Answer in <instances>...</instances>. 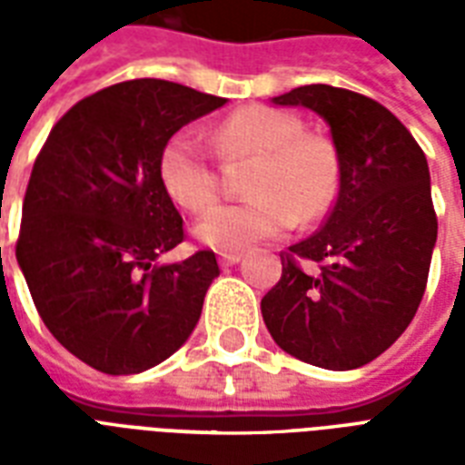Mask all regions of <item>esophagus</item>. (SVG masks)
<instances>
[{
	"instance_id": "34e87169",
	"label": "esophagus",
	"mask_w": 465,
	"mask_h": 465,
	"mask_svg": "<svg viewBox=\"0 0 465 465\" xmlns=\"http://www.w3.org/2000/svg\"><path fill=\"white\" fill-rule=\"evenodd\" d=\"M241 258H243V253H219V262L222 265H236V262H241Z\"/></svg>"
}]
</instances>
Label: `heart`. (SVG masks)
Masks as SVG:
<instances>
[{
  "instance_id": "obj_1",
  "label": "heart",
  "mask_w": 465,
  "mask_h": 465,
  "mask_svg": "<svg viewBox=\"0 0 465 465\" xmlns=\"http://www.w3.org/2000/svg\"><path fill=\"white\" fill-rule=\"evenodd\" d=\"M222 159H253L246 203L217 204L197 219L195 236L207 248L233 253L258 241L290 232L328 212L338 193V159L331 142L304 133L294 113L246 105L212 130ZM159 181L183 210L200 212L214 203L219 173L200 134L178 130L159 152Z\"/></svg>"
}]
</instances>
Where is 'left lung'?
Instances as JSON below:
<instances>
[{
    "label": "left lung",
    "instance_id": "left-lung-1",
    "mask_svg": "<svg viewBox=\"0 0 465 465\" xmlns=\"http://www.w3.org/2000/svg\"><path fill=\"white\" fill-rule=\"evenodd\" d=\"M272 104L304 105L328 123L340 178L325 224L282 253L262 321L297 360L364 367L403 335L425 294L437 243L425 152L389 108L354 91L309 84Z\"/></svg>",
    "mask_w": 465,
    "mask_h": 465
}]
</instances>
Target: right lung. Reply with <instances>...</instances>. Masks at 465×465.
I'll list each match as a JSON object with an SVG mask.
<instances>
[{
    "label": "right lung",
    "instance_id": "1",
    "mask_svg": "<svg viewBox=\"0 0 465 465\" xmlns=\"http://www.w3.org/2000/svg\"><path fill=\"white\" fill-rule=\"evenodd\" d=\"M226 98L163 79L113 84L50 130L24 197L16 261L43 323L104 374H140L178 350L219 275L212 251L156 258L183 241L159 152Z\"/></svg>",
    "mask_w": 465,
    "mask_h": 465
}]
</instances>
